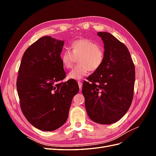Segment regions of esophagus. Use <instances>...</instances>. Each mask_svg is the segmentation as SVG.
I'll return each instance as SVG.
<instances>
[{
	"instance_id": "34e87169",
	"label": "esophagus",
	"mask_w": 156,
	"mask_h": 156,
	"mask_svg": "<svg viewBox=\"0 0 156 156\" xmlns=\"http://www.w3.org/2000/svg\"><path fill=\"white\" fill-rule=\"evenodd\" d=\"M77 83H78V85H79V89H80V90L81 91V90H82V88H81V87H82V83L80 81H77Z\"/></svg>"
}]
</instances>
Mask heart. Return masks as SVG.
Here are the masks:
<instances>
[{
	"label": "heart",
	"mask_w": 156,
	"mask_h": 156,
	"mask_svg": "<svg viewBox=\"0 0 156 156\" xmlns=\"http://www.w3.org/2000/svg\"><path fill=\"white\" fill-rule=\"evenodd\" d=\"M70 49H66L61 55V61L66 69L72 68L78 58V65L68 74L69 79L79 80L91 72L100 69L105 60V49L96 41L89 39H79L71 44Z\"/></svg>",
	"instance_id": "1"
}]
</instances>
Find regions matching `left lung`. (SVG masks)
Wrapping results in <instances>:
<instances>
[{
    "label": "left lung",
    "instance_id": "1",
    "mask_svg": "<svg viewBox=\"0 0 156 156\" xmlns=\"http://www.w3.org/2000/svg\"><path fill=\"white\" fill-rule=\"evenodd\" d=\"M98 35L104 44L101 67L83 84L87 114L101 124L119 121L128 111L133 98L135 66L127 47L110 33Z\"/></svg>",
    "mask_w": 156,
    "mask_h": 156
}]
</instances>
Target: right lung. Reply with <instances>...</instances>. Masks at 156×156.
Wrapping results in <instances>:
<instances>
[{
  "label": "right lung",
  "instance_id": "1",
  "mask_svg": "<svg viewBox=\"0 0 156 156\" xmlns=\"http://www.w3.org/2000/svg\"><path fill=\"white\" fill-rule=\"evenodd\" d=\"M64 42L41 37L25 51L18 71L21 109L27 120L42 131H53L65 123L79 90L76 81H62L66 77L60 57Z\"/></svg>",
  "mask_w": 156,
  "mask_h": 156
}]
</instances>
